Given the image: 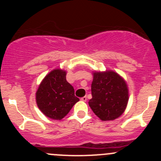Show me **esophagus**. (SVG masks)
I'll return each mask as SVG.
<instances>
[{"mask_svg":"<svg viewBox=\"0 0 161 161\" xmlns=\"http://www.w3.org/2000/svg\"><path fill=\"white\" fill-rule=\"evenodd\" d=\"M80 100H82V101H86V100H87V97H86V96H85V97H82V98H81Z\"/></svg>","mask_w":161,"mask_h":161,"instance_id":"1","label":"esophagus"}]
</instances>
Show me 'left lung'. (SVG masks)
Here are the masks:
<instances>
[{
  "label": "left lung",
  "instance_id": "obj_1",
  "mask_svg": "<svg viewBox=\"0 0 161 161\" xmlns=\"http://www.w3.org/2000/svg\"><path fill=\"white\" fill-rule=\"evenodd\" d=\"M92 75L90 108L102 121L116 119L122 114L129 101L125 81L113 71H94Z\"/></svg>",
  "mask_w": 161,
  "mask_h": 161
}]
</instances>
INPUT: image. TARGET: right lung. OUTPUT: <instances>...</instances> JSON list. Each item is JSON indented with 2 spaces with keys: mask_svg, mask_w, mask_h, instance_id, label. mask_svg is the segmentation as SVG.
<instances>
[{
  "mask_svg": "<svg viewBox=\"0 0 161 161\" xmlns=\"http://www.w3.org/2000/svg\"><path fill=\"white\" fill-rule=\"evenodd\" d=\"M37 106L45 116L61 120L79 100L66 80V71L54 69L45 76L36 93Z\"/></svg>",
  "mask_w": 161,
  "mask_h": 161,
  "instance_id": "obj_1",
  "label": "right lung"
}]
</instances>
